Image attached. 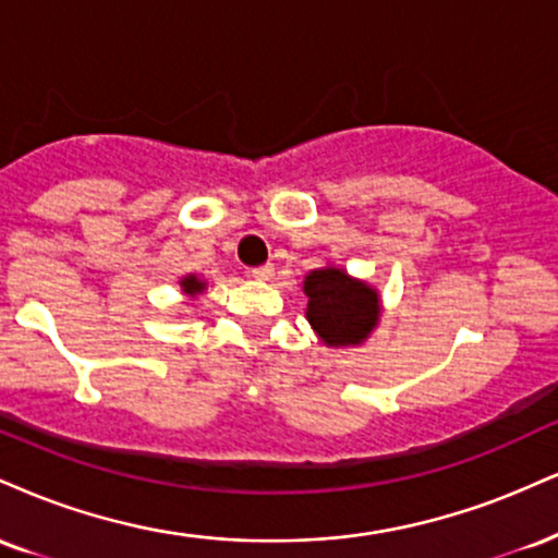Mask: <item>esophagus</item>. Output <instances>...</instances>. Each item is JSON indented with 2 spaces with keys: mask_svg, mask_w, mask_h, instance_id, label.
I'll list each match as a JSON object with an SVG mask.
<instances>
[{
  "mask_svg": "<svg viewBox=\"0 0 558 558\" xmlns=\"http://www.w3.org/2000/svg\"><path fill=\"white\" fill-rule=\"evenodd\" d=\"M250 272H252V278H257V280H270L275 267L272 265H259V267H252Z\"/></svg>",
  "mask_w": 558,
  "mask_h": 558,
  "instance_id": "34e87169",
  "label": "esophagus"
}]
</instances>
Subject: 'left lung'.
<instances>
[{"label":"left lung","instance_id":"8db88e82","mask_svg":"<svg viewBox=\"0 0 558 558\" xmlns=\"http://www.w3.org/2000/svg\"><path fill=\"white\" fill-rule=\"evenodd\" d=\"M306 319L327 345H355L374 330L379 319V299L366 283L348 278L338 267L306 275Z\"/></svg>","mask_w":558,"mask_h":558}]
</instances>
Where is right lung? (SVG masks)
<instances>
[{
  "label": "right lung",
  "mask_w": 558,
  "mask_h": 558,
  "mask_svg": "<svg viewBox=\"0 0 558 558\" xmlns=\"http://www.w3.org/2000/svg\"><path fill=\"white\" fill-rule=\"evenodd\" d=\"M181 288H184V293H190V296H194V293H199L205 288L203 280H197L194 275H190V278L181 280Z\"/></svg>",
  "instance_id": "obj_1"
}]
</instances>
